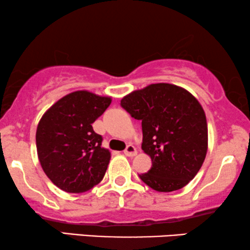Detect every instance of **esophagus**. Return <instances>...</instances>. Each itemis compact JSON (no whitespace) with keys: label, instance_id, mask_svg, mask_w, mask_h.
I'll list each match as a JSON object with an SVG mask.
<instances>
[{"label":"esophagus","instance_id":"esophagus-1","mask_svg":"<svg viewBox=\"0 0 250 250\" xmlns=\"http://www.w3.org/2000/svg\"><path fill=\"white\" fill-rule=\"evenodd\" d=\"M124 153L127 157H134V156H136V153H138V151H136V149H135L134 146L128 145L127 148L124 150Z\"/></svg>","mask_w":250,"mask_h":250}]
</instances>
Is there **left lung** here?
Listing matches in <instances>:
<instances>
[{
	"mask_svg": "<svg viewBox=\"0 0 250 250\" xmlns=\"http://www.w3.org/2000/svg\"><path fill=\"white\" fill-rule=\"evenodd\" d=\"M121 104L142 122V150L152 167L140 179L158 192L186 187L199 172L208 149L200 102L186 88L157 83L125 95Z\"/></svg>",
	"mask_w": 250,
	"mask_h": 250,
	"instance_id": "1",
	"label": "left lung"
}]
</instances>
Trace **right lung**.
I'll use <instances>...</instances> for the list:
<instances>
[{"label": "right lung", "instance_id": "right-lung-1", "mask_svg": "<svg viewBox=\"0 0 250 250\" xmlns=\"http://www.w3.org/2000/svg\"><path fill=\"white\" fill-rule=\"evenodd\" d=\"M110 104V97L75 91L54 102L40 119L37 156L44 173L61 190L85 192L104 179L111 155L92 124Z\"/></svg>", "mask_w": 250, "mask_h": 250}]
</instances>
